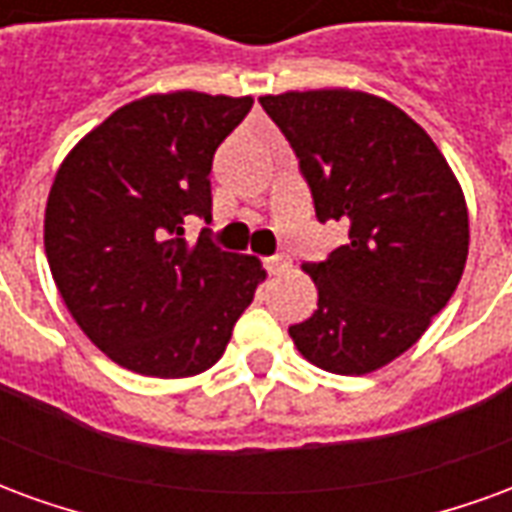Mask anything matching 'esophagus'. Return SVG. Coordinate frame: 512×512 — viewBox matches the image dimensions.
I'll return each instance as SVG.
<instances>
[{"instance_id":"obj_1","label":"esophagus","mask_w":512,"mask_h":512,"mask_svg":"<svg viewBox=\"0 0 512 512\" xmlns=\"http://www.w3.org/2000/svg\"><path fill=\"white\" fill-rule=\"evenodd\" d=\"M263 266H266L268 274H282V271L288 268V257H282V255L266 257V260H263Z\"/></svg>"}]
</instances>
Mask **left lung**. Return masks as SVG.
<instances>
[{"label": "left lung", "mask_w": 512, "mask_h": 512, "mask_svg": "<svg viewBox=\"0 0 512 512\" xmlns=\"http://www.w3.org/2000/svg\"><path fill=\"white\" fill-rule=\"evenodd\" d=\"M260 106L299 158L318 222L348 224V244L304 266L318 310L290 337L329 373H373L417 343L461 282V186L433 139L384 98L310 90Z\"/></svg>", "instance_id": "1"}]
</instances>
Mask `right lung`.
<instances>
[{"instance_id": "1", "label": "right lung", "mask_w": 512, "mask_h": 512, "mask_svg": "<svg viewBox=\"0 0 512 512\" xmlns=\"http://www.w3.org/2000/svg\"><path fill=\"white\" fill-rule=\"evenodd\" d=\"M252 98L147 95L117 109L62 161L46 202V257L73 321L126 370L197 376L219 362L266 271L222 252L211 224L216 147Z\"/></svg>"}]
</instances>
